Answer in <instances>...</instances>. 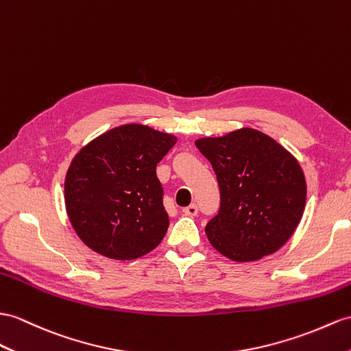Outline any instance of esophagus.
I'll use <instances>...</instances> for the list:
<instances>
[{"instance_id":"1","label":"esophagus","mask_w":351,"mask_h":351,"mask_svg":"<svg viewBox=\"0 0 351 351\" xmlns=\"http://www.w3.org/2000/svg\"><path fill=\"white\" fill-rule=\"evenodd\" d=\"M183 213L187 216H196L198 215V207H196V204H191L183 208Z\"/></svg>"}]
</instances>
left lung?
<instances>
[{"label":"left lung","mask_w":351,"mask_h":351,"mask_svg":"<svg viewBox=\"0 0 351 351\" xmlns=\"http://www.w3.org/2000/svg\"><path fill=\"white\" fill-rule=\"evenodd\" d=\"M195 144L215 169L220 189L219 213L205 226L211 245L237 262L276 253L305 208V177L298 160L250 128Z\"/></svg>","instance_id":"8db88e82"}]
</instances>
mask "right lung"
Wrapping results in <instances>:
<instances>
[{"label":"right lung","mask_w":351,"mask_h":351,"mask_svg":"<svg viewBox=\"0 0 351 351\" xmlns=\"http://www.w3.org/2000/svg\"><path fill=\"white\" fill-rule=\"evenodd\" d=\"M176 141L174 135L131 123L77 153L65 177V207L89 249L131 261L164 240L169 219L156 165Z\"/></svg>","instance_id":"obj_1"}]
</instances>
